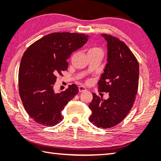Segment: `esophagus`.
Returning a JSON list of instances; mask_svg holds the SVG:
<instances>
[{
	"instance_id": "34e87169",
	"label": "esophagus",
	"mask_w": 161,
	"mask_h": 161,
	"mask_svg": "<svg viewBox=\"0 0 161 161\" xmlns=\"http://www.w3.org/2000/svg\"><path fill=\"white\" fill-rule=\"evenodd\" d=\"M86 91V88H85L84 86H79V91L80 92V93H81V92H84Z\"/></svg>"
}]
</instances>
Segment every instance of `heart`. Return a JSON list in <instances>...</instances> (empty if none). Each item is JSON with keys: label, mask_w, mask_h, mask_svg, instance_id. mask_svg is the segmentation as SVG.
Here are the masks:
<instances>
[{"label": "heart", "mask_w": 161, "mask_h": 161, "mask_svg": "<svg viewBox=\"0 0 161 161\" xmlns=\"http://www.w3.org/2000/svg\"><path fill=\"white\" fill-rule=\"evenodd\" d=\"M101 50L100 47H98L97 46H92L88 50V54H91V53H96L97 51Z\"/></svg>", "instance_id": "obj_1"}]
</instances>
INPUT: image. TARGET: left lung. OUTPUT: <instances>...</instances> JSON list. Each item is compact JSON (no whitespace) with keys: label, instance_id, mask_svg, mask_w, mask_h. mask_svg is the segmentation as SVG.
I'll list each match as a JSON object with an SVG mask.
<instances>
[{"label":"left lung","instance_id":"8db88e82","mask_svg":"<svg viewBox=\"0 0 161 161\" xmlns=\"http://www.w3.org/2000/svg\"><path fill=\"white\" fill-rule=\"evenodd\" d=\"M102 36L107 42L108 57L97 85L99 91L108 93L109 97L105 100L93 93L88 107L90 122L106 129L119 124L131 111L138 92L139 64L125 42L111 35Z\"/></svg>","mask_w":161,"mask_h":161}]
</instances>
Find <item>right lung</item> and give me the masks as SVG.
<instances>
[{
  "label": "right lung",
  "instance_id": "1",
  "mask_svg": "<svg viewBox=\"0 0 161 161\" xmlns=\"http://www.w3.org/2000/svg\"><path fill=\"white\" fill-rule=\"evenodd\" d=\"M88 35L54 32L30 45L23 53L19 70L20 97L30 117L39 125L53 126L62 120L61 111L79 89L72 84L54 93L58 75L67 70L66 59L87 42Z\"/></svg>",
  "mask_w": 161,
  "mask_h": 161
}]
</instances>
